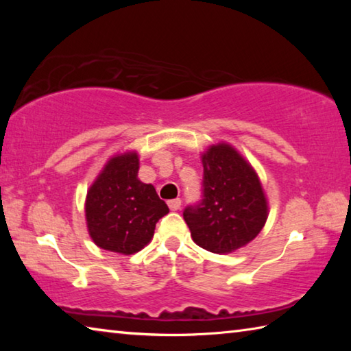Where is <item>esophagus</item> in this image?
Segmentation results:
<instances>
[{"label": "esophagus", "mask_w": 351, "mask_h": 351, "mask_svg": "<svg viewBox=\"0 0 351 351\" xmlns=\"http://www.w3.org/2000/svg\"><path fill=\"white\" fill-rule=\"evenodd\" d=\"M169 207H170V210H180L181 209V199L180 198L170 199L169 201Z\"/></svg>", "instance_id": "34e87169"}]
</instances>
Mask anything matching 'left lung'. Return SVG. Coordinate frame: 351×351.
<instances>
[{"label":"left lung","instance_id":"left-lung-1","mask_svg":"<svg viewBox=\"0 0 351 351\" xmlns=\"http://www.w3.org/2000/svg\"><path fill=\"white\" fill-rule=\"evenodd\" d=\"M201 199L182 212L192 239L206 251L228 254L263 229L268 206L254 169L228 144L203 154Z\"/></svg>","mask_w":351,"mask_h":351}]
</instances>
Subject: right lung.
<instances>
[{"label": "right lung", "instance_id": "right-lung-1", "mask_svg": "<svg viewBox=\"0 0 351 351\" xmlns=\"http://www.w3.org/2000/svg\"><path fill=\"white\" fill-rule=\"evenodd\" d=\"M138 170L136 153L112 158L88 192V230L106 251L125 255L141 251L152 240L156 223L169 213L152 184L138 180Z\"/></svg>", "mask_w": 351, "mask_h": 351}]
</instances>
